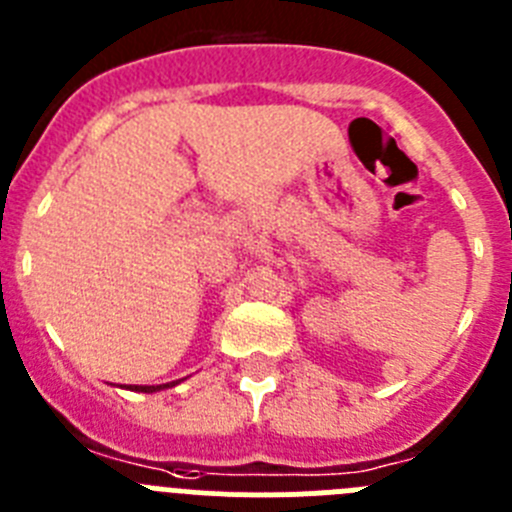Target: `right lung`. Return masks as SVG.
<instances>
[{"instance_id":"1","label":"right lung","mask_w":512,"mask_h":512,"mask_svg":"<svg viewBox=\"0 0 512 512\" xmlns=\"http://www.w3.org/2000/svg\"><path fill=\"white\" fill-rule=\"evenodd\" d=\"M181 380H173V382H163V385H119V388H130L137 390V393H155V390H163V388H173L178 385Z\"/></svg>"}]
</instances>
